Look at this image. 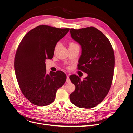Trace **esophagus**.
<instances>
[{
  "mask_svg": "<svg viewBox=\"0 0 133 133\" xmlns=\"http://www.w3.org/2000/svg\"><path fill=\"white\" fill-rule=\"evenodd\" d=\"M71 81H70V79L69 78V77L68 76H67V78H66V82L68 83H70Z\"/></svg>",
  "mask_w": 133,
  "mask_h": 133,
  "instance_id": "1",
  "label": "esophagus"
}]
</instances>
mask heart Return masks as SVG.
Listing matches in <instances>:
<instances>
[{"label": "heart", "mask_w": 133, "mask_h": 133, "mask_svg": "<svg viewBox=\"0 0 133 133\" xmlns=\"http://www.w3.org/2000/svg\"><path fill=\"white\" fill-rule=\"evenodd\" d=\"M77 45V44H76L75 43H74V42H70V44H69V46H74V45ZM59 43H57V44L56 45V46H55V51H56V50L58 49V47H59Z\"/></svg>", "instance_id": "1"}]
</instances>
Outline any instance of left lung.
Returning <instances> with one entry per match:
<instances>
[{
  "label": "left lung",
  "mask_w": 133,
  "mask_h": 133,
  "mask_svg": "<svg viewBox=\"0 0 133 133\" xmlns=\"http://www.w3.org/2000/svg\"><path fill=\"white\" fill-rule=\"evenodd\" d=\"M70 31L72 38L82 48L77 69L88 74L83 81L76 75L70 76L75 86L70 99L78 108H92L102 102L112 84L115 66L114 50L107 36L93 26L71 28Z\"/></svg>",
  "instance_id": "left-lung-1"
}]
</instances>
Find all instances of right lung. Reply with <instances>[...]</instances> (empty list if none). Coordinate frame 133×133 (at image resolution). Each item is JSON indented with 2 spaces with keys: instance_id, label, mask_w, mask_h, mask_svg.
<instances>
[{
  "instance_id": "1",
  "label": "right lung",
  "mask_w": 133,
  "mask_h": 133,
  "mask_svg": "<svg viewBox=\"0 0 133 133\" xmlns=\"http://www.w3.org/2000/svg\"><path fill=\"white\" fill-rule=\"evenodd\" d=\"M69 29L39 25L25 35L17 47L16 76L21 92L34 105L47 106L54 102L58 89L66 81V76L62 71L47 74L45 61L53 58L57 42Z\"/></svg>"
}]
</instances>
